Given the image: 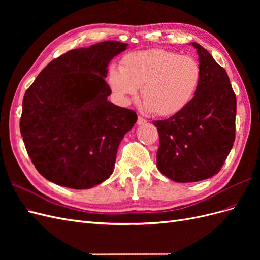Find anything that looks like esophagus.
I'll return each instance as SVG.
<instances>
[{"label": "esophagus", "instance_id": "obj_1", "mask_svg": "<svg viewBox=\"0 0 260 260\" xmlns=\"http://www.w3.org/2000/svg\"><path fill=\"white\" fill-rule=\"evenodd\" d=\"M147 122V120L146 119H144V118H142V117H138V121H137V123L139 124V125H141V124H144V123H146Z\"/></svg>", "mask_w": 260, "mask_h": 260}]
</instances>
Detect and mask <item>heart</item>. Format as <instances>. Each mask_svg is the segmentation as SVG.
I'll return each instance as SVG.
<instances>
[{
	"label": "heart",
	"instance_id": "obj_1",
	"mask_svg": "<svg viewBox=\"0 0 260 260\" xmlns=\"http://www.w3.org/2000/svg\"><path fill=\"white\" fill-rule=\"evenodd\" d=\"M202 80L200 62L179 53L151 49L123 56L120 69L112 68L108 83L121 103L141 88L144 107L156 116H174L190 104Z\"/></svg>",
	"mask_w": 260,
	"mask_h": 260
}]
</instances>
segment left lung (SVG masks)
<instances>
[{"instance_id":"obj_1","label":"left lung","mask_w":260,"mask_h":260,"mask_svg":"<svg viewBox=\"0 0 260 260\" xmlns=\"http://www.w3.org/2000/svg\"><path fill=\"white\" fill-rule=\"evenodd\" d=\"M198 50L202 80L193 100L168 119L153 121L159 135L157 167L176 182H198L218 174L235 139L237 98L225 70Z\"/></svg>"}]
</instances>
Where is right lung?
<instances>
[{
  "instance_id": "add662e5",
  "label": "right lung",
  "mask_w": 260,
  "mask_h": 260,
  "mask_svg": "<svg viewBox=\"0 0 260 260\" xmlns=\"http://www.w3.org/2000/svg\"><path fill=\"white\" fill-rule=\"evenodd\" d=\"M127 45L104 41L69 51L26 91L20 133L31 161L51 182L82 190L113 174L118 146L138 119L107 100L108 64Z\"/></svg>"
}]
</instances>
